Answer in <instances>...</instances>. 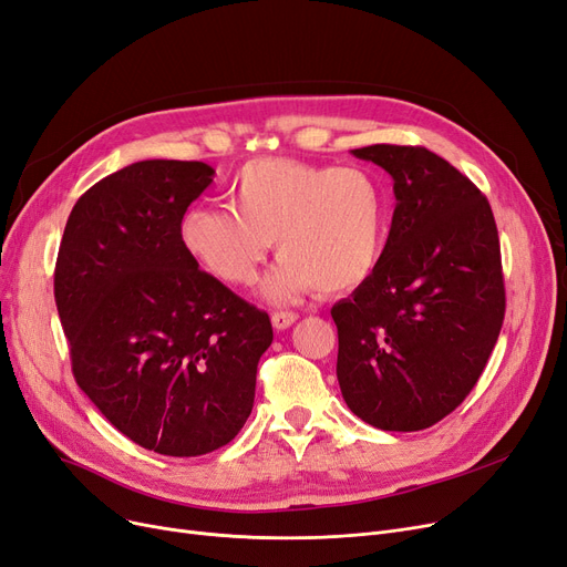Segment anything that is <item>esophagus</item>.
<instances>
[{
    "mask_svg": "<svg viewBox=\"0 0 567 567\" xmlns=\"http://www.w3.org/2000/svg\"><path fill=\"white\" fill-rule=\"evenodd\" d=\"M296 321H298L296 311H275V313H271V326H275L277 330H286Z\"/></svg>",
    "mask_w": 567,
    "mask_h": 567,
    "instance_id": "1",
    "label": "esophagus"
}]
</instances>
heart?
<instances>
[{
    "label": "heart",
    "mask_w": 567,
    "mask_h": 567,
    "mask_svg": "<svg viewBox=\"0 0 567 567\" xmlns=\"http://www.w3.org/2000/svg\"><path fill=\"white\" fill-rule=\"evenodd\" d=\"M228 199L230 209H188L178 239L202 269L235 288L258 279L277 239L281 260L262 286L275 302L351 292L386 251L391 195L368 169L256 157L233 176Z\"/></svg>",
    "instance_id": "1"
}]
</instances>
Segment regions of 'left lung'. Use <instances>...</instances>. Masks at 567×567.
I'll return each instance as SVG.
<instances>
[{"label":"left lung","mask_w":567,"mask_h":567,"mask_svg":"<svg viewBox=\"0 0 567 567\" xmlns=\"http://www.w3.org/2000/svg\"><path fill=\"white\" fill-rule=\"evenodd\" d=\"M393 176L395 212L374 275L332 307L337 379L365 423L414 433L482 377L505 319L501 239L482 190L423 146L355 148Z\"/></svg>","instance_id":"8db88e82"}]
</instances>
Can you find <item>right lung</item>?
Returning a JSON list of instances; mask_svg holds the SVG:
<instances>
[{"label":"right lung","instance_id":"obj_1","mask_svg":"<svg viewBox=\"0 0 567 567\" xmlns=\"http://www.w3.org/2000/svg\"><path fill=\"white\" fill-rule=\"evenodd\" d=\"M205 163L142 161L74 205L55 305L81 391L125 437L163 456L235 440L254 410L269 316L202 271L178 239Z\"/></svg>","mask_w":567,"mask_h":567}]
</instances>
